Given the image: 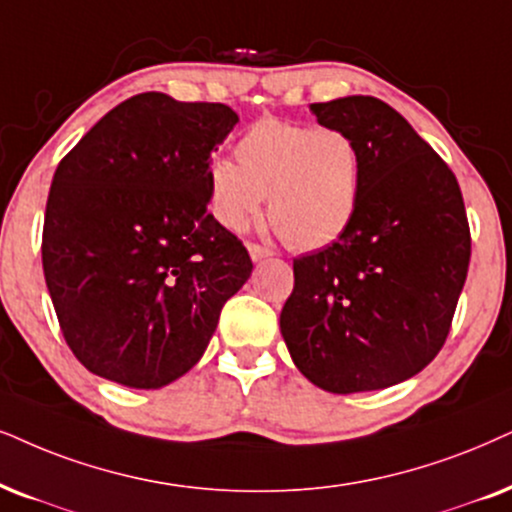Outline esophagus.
Returning <instances> with one entry per match:
<instances>
[{"mask_svg": "<svg viewBox=\"0 0 512 512\" xmlns=\"http://www.w3.org/2000/svg\"><path fill=\"white\" fill-rule=\"evenodd\" d=\"M248 252H250L252 262H260V260H267V257H271V250L264 248V245H260V243H248Z\"/></svg>", "mask_w": 512, "mask_h": 512, "instance_id": "obj_1", "label": "esophagus"}]
</instances>
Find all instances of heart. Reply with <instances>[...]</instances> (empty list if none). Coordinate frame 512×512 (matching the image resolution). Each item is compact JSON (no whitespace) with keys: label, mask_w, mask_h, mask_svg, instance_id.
I'll return each mask as SVG.
<instances>
[{"label":"heart","mask_w":512,"mask_h":512,"mask_svg":"<svg viewBox=\"0 0 512 512\" xmlns=\"http://www.w3.org/2000/svg\"><path fill=\"white\" fill-rule=\"evenodd\" d=\"M231 160L208 167V210L224 229L243 231L264 196L274 229L290 248L338 241L364 196V155L342 127L262 118L245 129Z\"/></svg>","instance_id":"obj_1"}]
</instances>
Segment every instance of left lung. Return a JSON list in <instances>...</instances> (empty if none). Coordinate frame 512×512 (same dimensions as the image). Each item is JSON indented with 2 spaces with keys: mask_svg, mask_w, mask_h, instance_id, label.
Wrapping results in <instances>:
<instances>
[{
  "mask_svg": "<svg viewBox=\"0 0 512 512\" xmlns=\"http://www.w3.org/2000/svg\"><path fill=\"white\" fill-rule=\"evenodd\" d=\"M364 155V196L338 241L293 260L281 333L304 378L335 394L383 390L423 371L446 335L470 264L456 174L373 96L312 103Z\"/></svg>",
  "mask_w": 512,
  "mask_h": 512,
  "instance_id": "obj_1",
  "label": "left lung"
}]
</instances>
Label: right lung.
I'll return each instance as SVG.
<instances>
[{
	"mask_svg": "<svg viewBox=\"0 0 512 512\" xmlns=\"http://www.w3.org/2000/svg\"><path fill=\"white\" fill-rule=\"evenodd\" d=\"M236 122L224 103L137 94L58 163L42 267L87 371L155 390L203 357L252 271L245 245L208 212L210 153Z\"/></svg>",
	"mask_w": 512,
	"mask_h": 512,
	"instance_id": "obj_1",
	"label": "right lung"
}]
</instances>
